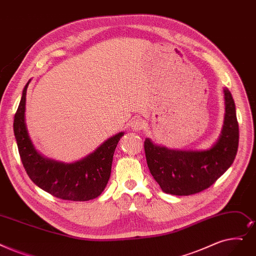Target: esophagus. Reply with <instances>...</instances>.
<instances>
[{
    "instance_id": "1",
    "label": "esophagus",
    "mask_w": 256,
    "mask_h": 256,
    "mask_svg": "<svg viewBox=\"0 0 256 256\" xmlns=\"http://www.w3.org/2000/svg\"><path fill=\"white\" fill-rule=\"evenodd\" d=\"M144 128L143 121L140 118H134L130 121V128L135 132H140Z\"/></svg>"
}]
</instances>
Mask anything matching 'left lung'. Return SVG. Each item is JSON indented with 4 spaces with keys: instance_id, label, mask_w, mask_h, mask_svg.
Here are the masks:
<instances>
[{
    "instance_id": "1",
    "label": "left lung",
    "mask_w": 256,
    "mask_h": 256,
    "mask_svg": "<svg viewBox=\"0 0 256 256\" xmlns=\"http://www.w3.org/2000/svg\"><path fill=\"white\" fill-rule=\"evenodd\" d=\"M224 126L218 140L207 150H178L159 146L150 138L144 150L150 172L161 190L174 196H190L212 185L234 161L238 148L236 104L224 88Z\"/></svg>"
}]
</instances>
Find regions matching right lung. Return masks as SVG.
I'll use <instances>...</instances> for the list:
<instances>
[{
	"instance_id": "1",
	"label": "right lung",
	"mask_w": 256,
	"mask_h": 256,
	"mask_svg": "<svg viewBox=\"0 0 256 256\" xmlns=\"http://www.w3.org/2000/svg\"><path fill=\"white\" fill-rule=\"evenodd\" d=\"M26 84L14 121L20 157L32 182L55 198L68 201H88L100 196L108 182L113 156L124 132L106 140L80 161L66 164L42 156L29 137L26 121Z\"/></svg>"
}]
</instances>
